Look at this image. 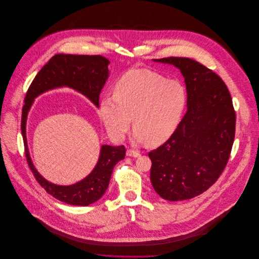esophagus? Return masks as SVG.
<instances>
[{"instance_id":"esophagus-1","label":"esophagus","mask_w":259,"mask_h":259,"mask_svg":"<svg viewBox=\"0 0 259 259\" xmlns=\"http://www.w3.org/2000/svg\"><path fill=\"white\" fill-rule=\"evenodd\" d=\"M126 155H127V156H130V157H139L141 154H140V152L137 151V150L128 149V150L126 151Z\"/></svg>"}]
</instances>
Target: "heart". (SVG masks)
<instances>
[{
  "label": "heart",
  "mask_w": 259,
  "mask_h": 259,
  "mask_svg": "<svg viewBox=\"0 0 259 259\" xmlns=\"http://www.w3.org/2000/svg\"><path fill=\"white\" fill-rule=\"evenodd\" d=\"M187 105V92L178 80L145 68L123 73L113 87V97L100 102V115L111 137L120 140L132 119L134 138L158 146L177 130Z\"/></svg>",
  "instance_id": "obj_1"
}]
</instances>
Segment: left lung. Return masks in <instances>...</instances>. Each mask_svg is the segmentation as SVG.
I'll list each match as a JSON object with an SVG mask.
<instances>
[{"instance_id":"obj_1","label":"left lung","mask_w":259,"mask_h":259,"mask_svg":"<svg viewBox=\"0 0 259 259\" xmlns=\"http://www.w3.org/2000/svg\"><path fill=\"white\" fill-rule=\"evenodd\" d=\"M153 61L181 70L188 108L172 136L149 152L150 181L165 200L192 199L208 190L228 163L236 131L233 101L224 80L193 59L167 57Z\"/></svg>"}]
</instances>
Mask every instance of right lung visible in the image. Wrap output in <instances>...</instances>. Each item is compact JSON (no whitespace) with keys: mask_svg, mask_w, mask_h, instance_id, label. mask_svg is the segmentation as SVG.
Returning <instances> with one entry per match:
<instances>
[{"mask_svg":"<svg viewBox=\"0 0 259 259\" xmlns=\"http://www.w3.org/2000/svg\"><path fill=\"white\" fill-rule=\"evenodd\" d=\"M109 60L100 55L57 54L38 71L28 88L21 116L26 161L37 183L59 201L69 205L88 206L98 201L106 192L115 164L125 156L124 146L103 145L93 171L82 181L70 186H59L45 180L34 168L26 140V118L33 100L38 95L60 87H69L90 99L99 107V96L108 76Z\"/></svg>","mask_w":259,"mask_h":259,"instance_id":"add662e5","label":"right lung"}]
</instances>
